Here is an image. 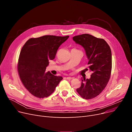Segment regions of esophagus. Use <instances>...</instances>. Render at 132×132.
Wrapping results in <instances>:
<instances>
[{
  "instance_id": "esophagus-1",
  "label": "esophagus",
  "mask_w": 132,
  "mask_h": 132,
  "mask_svg": "<svg viewBox=\"0 0 132 132\" xmlns=\"http://www.w3.org/2000/svg\"><path fill=\"white\" fill-rule=\"evenodd\" d=\"M66 78L67 79H69V80L73 79V77H67Z\"/></svg>"
}]
</instances>
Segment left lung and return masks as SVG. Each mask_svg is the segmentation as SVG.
I'll use <instances>...</instances> for the list:
<instances>
[{
	"instance_id": "8db88e82",
	"label": "left lung",
	"mask_w": 132,
	"mask_h": 132,
	"mask_svg": "<svg viewBox=\"0 0 132 132\" xmlns=\"http://www.w3.org/2000/svg\"><path fill=\"white\" fill-rule=\"evenodd\" d=\"M72 39L84 48L89 60V69L92 72L89 79L81 77V86L76 91L83 98L92 99L103 91L110 79L112 69L111 48L104 39L89 34L75 36Z\"/></svg>"
}]
</instances>
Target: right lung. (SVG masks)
<instances>
[{"mask_svg":"<svg viewBox=\"0 0 132 132\" xmlns=\"http://www.w3.org/2000/svg\"><path fill=\"white\" fill-rule=\"evenodd\" d=\"M69 36L45 35L29 39L22 47L18 61V72L23 85L32 95L49 96L63 79L46 72L49 61L55 59L57 50Z\"/></svg>","mask_w":132,"mask_h":132,"instance_id":"right-lung-1","label":"right lung"}]
</instances>
